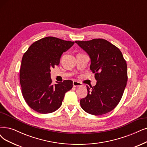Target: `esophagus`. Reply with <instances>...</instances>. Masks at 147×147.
Here are the masks:
<instances>
[{"label":"esophagus","instance_id":"esophagus-1","mask_svg":"<svg viewBox=\"0 0 147 147\" xmlns=\"http://www.w3.org/2000/svg\"><path fill=\"white\" fill-rule=\"evenodd\" d=\"M82 84L78 82V81H73V86L74 87H81L82 86Z\"/></svg>","mask_w":147,"mask_h":147}]
</instances>
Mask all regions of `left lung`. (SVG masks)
Here are the masks:
<instances>
[{
	"mask_svg": "<svg viewBox=\"0 0 147 147\" xmlns=\"http://www.w3.org/2000/svg\"><path fill=\"white\" fill-rule=\"evenodd\" d=\"M90 58V69L97 82L80 101L82 109L90 115H102L111 111L120 102L127 82V65L119 48L108 41L94 39L76 41Z\"/></svg>",
	"mask_w": 147,
	"mask_h": 147,
	"instance_id": "8db88e82",
	"label": "left lung"
}]
</instances>
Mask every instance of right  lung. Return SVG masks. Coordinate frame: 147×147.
Returning <instances> with one entry per match:
<instances>
[{
	"label": "right lung",
	"instance_id": "1",
	"mask_svg": "<svg viewBox=\"0 0 147 147\" xmlns=\"http://www.w3.org/2000/svg\"><path fill=\"white\" fill-rule=\"evenodd\" d=\"M74 42L47 37L34 42L24 54L20 70L22 95L32 110L51 113L61 106L65 94L72 88V80L52 84L51 68L60 63L62 54Z\"/></svg>",
	"mask_w": 147,
	"mask_h": 147
}]
</instances>
